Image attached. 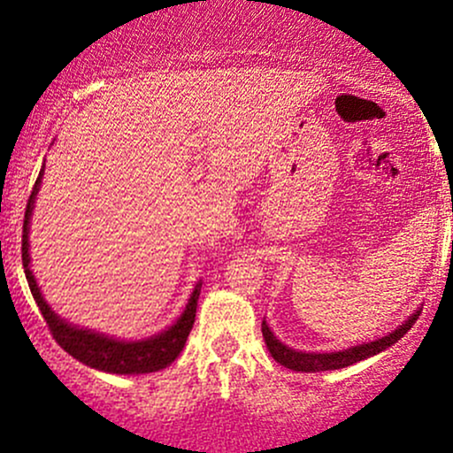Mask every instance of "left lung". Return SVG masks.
<instances>
[{
    "mask_svg": "<svg viewBox=\"0 0 453 453\" xmlns=\"http://www.w3.org/2000/svg\"><path fill=\"white\" fill-rule=\"evenodd\" d=\"M422 311H415L413 315L404 321L403 326H398L396 330L389 332L388 336L383 339H377L372 342H364V345L357 347H349V349H342V351H334V353H306V351H296L292 347L283 345L277 336L270 332V327L266 321H262V334L264 341H266V347L270 351V356L274 357L279 364H283L285 368H292L296 372H319V371H336V368H345L351 366V364L366 360V357L377 356L388 347H392L394 342H398L403 339L404 334L413 327L415 321Z\"/></svg>",
    "mask_w": 453,
    "mask_h": 453,
    "instance_id": "obj_1",
    "label": "left lung"
}]
</instances>
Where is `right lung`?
Returning a JSON list of instances; mask_svg holds the SVG:
<instances>
[{"label": "right lung", "instance_id": "1", "mask_svg": "<svg viewBox=\"0 0 453 453\" xmlns=\"http://www.w3.org/2000/svg\"><path fill=\"white\" fill-rule=\"evenodd\" d=\"M42 174L44 165L40 170L38 179H35V185L27 200V209H25L23 247H20V253H23V268L31 296H34L35 304H38L40 313H42L53 339L59 342L61 349L70 353L72 357H76L78 362L97 368V371L114 372V375H142V372L161 371L168 364H173L176 356L183 351L187 336H189L191 327H194L202 283H197L194 288V294H191L189 303H187L183 315L176 319V324L144 341H117L112 336L100 334V332H91L87 327L72 326L65 319H61L59 315H55V311H50V306L46 304L42 294H40L38 283L34 279V273L29 270V219L40 183H42Z\"/></svg>", "mask_w": 453, "mask_h": 453}]
</instances>
